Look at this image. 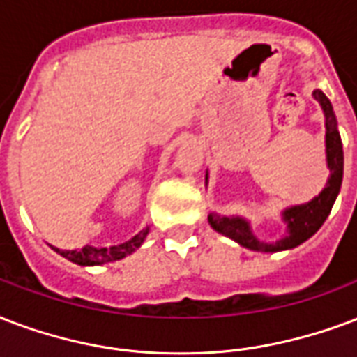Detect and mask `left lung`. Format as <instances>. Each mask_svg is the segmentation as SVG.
Returning a JSON list of instances; mask_svg holds the SVG:
<instances>
[{
    "label": "left lung",
    "instance_id": "left-lung-1",
    "mask_svg": "<svg viewBox=\"0 0 357 357\" xmlns=\"http://www.w3.org/2000/svg\"><path fill=\"white\" fill-rule=\"evenodd\" d=\"M314 99L322 105V110L326 114V153H328V168H330V179L326 189L318 195L314 200L303 204V206H294L282 213V219L288 225V236L281 241L275 243H264L258 241L257 236H252L251 228L247 221L239 219V217H221V215L211 213L208 217L209 225L213 230H217L222 236L238 241L251 251H262V252H277L284 251V249H294L299 243H303L311 238L312 234L324 225L328 219L333 202H335L339 189H341L342 181V144L341 135L337 130V121L333 116V108L328 97L322 91H314Z\"/></svg>",
    "mask_w": 357,
    "mask_h": 357
}]
</instances>
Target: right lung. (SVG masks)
Returning a JSON list of instances; mask_svg holds the SVG:
<instances>
[{"label":"right lung","instance_id":"add662e5","mask_svg":"<svg viewBox=\"0 0 357 357\" xmlns=\"http://www.w3.org/2000/svg\"><path fill=\"white\" fill-rule=\"evenodd\" d=\"M146 236H148V228L142 230L140 234H136L135 238L129 239V241H125L121 245H114V247H108V249L106 247H102V249H97V247H82V249H75V251H61L58 247H54V251L59 252L61 257L69 258L70 262L80 264V266H99V264L121 260V258H125L132 251H136L142 245Z\"/></svg>","mask_w":357,"mask_h":357}]
</instances>
